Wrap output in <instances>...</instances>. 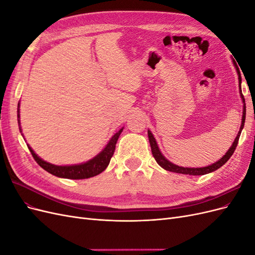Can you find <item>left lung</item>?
I'll return each instance as SVG.
<instances>
[{"label":"left lung","mask_w":255,"mask_h":255,"mask_svg":"<svg viewBox=\"0 0 255 255\" xmlns=\"http://www.w3.org/2000/svg\"><path fill=\"white\" fill-rule=\"evenodd\" d=\"M236 70H237V74H238V82H239V92H241V97L243 99V102H244V111H243V119H242V126L241 128H239V132L235 138V140L233 142V144L231 145V148L228 150V152L226 153V155H223L218 161H216V163L207 166V167H202V168H185V167H180L177 165L172 164L171 161H169L161 152L159 151L158 145L156 143L155 138L152 135L151 130H148V136H149V141H150V145H151V150H152V154L154 158L157 161V164L161 167L164 168L165 170L168 171H171V172H175V173H182V174H189V175H203L206 173H211L215 170H217L221 166L225 165L227 161L229 160V158L232 156V154L234 153L237 143H238V139H239V136H241L242 130L244 128L245 126V120H246V103H245V98L242 94V87H241V84H242V75H241V71H239V69L237 68V66H235Z\"/></svg>","instance_id":"1"}]
</instances>
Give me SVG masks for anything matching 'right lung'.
Segmentation results:
<instances>
[{"label":"right lung","mask_w":255,"mask_h":255,"mask_svg":"<svg viewBox=\"0 0 255 255\" xmlns=\"http://www.w3.org/2000/svg\"><path fill=\"white\" fill-rule=\"evenodd\" d=\"M18 118H20L19 114V104H18ZM20 125V120H18ZM21 129V128H20ZM123 128H120L117 133H116L106 144L105 148L100 152L97 156H95L92 159L86 161V163H83L80 165H71V166H57L53 165L50 163H47L43 159H41L37 154L32 150V148L27 144L28 149L32 153L34 159L37 161V164L39 165L41 168H43L45 171L49 173L58 176V177H64V179H71V180H82V179H88V177L96 176L103 172L106 167L109 166L112 156L114 155L116 143H117L118 138L120 134L122 133Z\"/></svg>","instance_id":"1"}]
</instances>
